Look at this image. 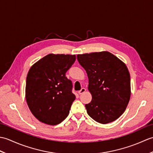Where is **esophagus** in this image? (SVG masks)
Masks as SVG:
<instances>
[{"label": "esophagus", "mask_w": 153, "mask_h": 153, "mask_svg": "<svg viewBox=\"0 0 153 153\" xmlns=\"http://www.w3.org/2000/svg\"><path fill=\"white\" fill-rule=\"evenodd\" d=\"M85 91H86V89L85 88H82V89L79 90V91H78V93L79 94V95H81V94H82V93H83L84 92H85Z\"/></svg>", "instance_id": "obj_1"}]
</instances>
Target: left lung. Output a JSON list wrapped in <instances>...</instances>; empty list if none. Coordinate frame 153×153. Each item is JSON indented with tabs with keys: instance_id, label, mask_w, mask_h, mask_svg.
Returning <instances> with one entry per match:
<instances>
[{
	"instance_id": "8db88e82",
	"label": "left lung",
	"mask_w": 153,
	"mask_h": 153,
	"mask_svg": "<svg viewBox=\"0 0 153 153\" xmlns=\"http://www.w3.org/2000/svg\"><path fill=\"white\" fill-rule=\"evenodd\" d=\"M89 78L92 100L86 104L88 115L108 123L124 112L131 95L130 75L126 64L107 51L77 55Z\"/></svg>"
}]
</instances>
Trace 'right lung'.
I'll return each instance as SVG.
<instances>
[{
	"label": "right lung",
	"instance_id": "right-lung-1",
	"mask_svg": "<svg viewBox=\"0 0 153 153\" xmlns=\"http://www.w3.org/2000/svg\"><path fill=\"white\" fill-rule=\"evenodd\" d=\"M76 59L75 55L50 54L29 70L26 101L32 114L40 122L57 125L69 114L76 96L72 93V82L66 77V73Z\"/></svg>",
	"mask_w": 153,
	"mask_h": 153
}]
</instances>
